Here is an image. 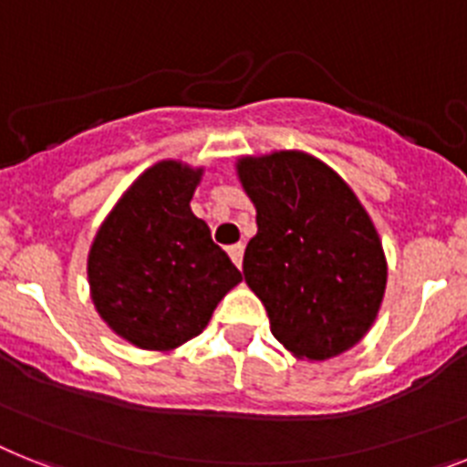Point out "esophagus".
Listing matches in <instances>:
<instances>
[{
  "label": "esophagus",
  "mask_w": 467,
  "mask_h": 467,
  "mask_svg": "<svg viewBox=\"0 0 467 467\" xmlns=\"http://www.w3.org/2000/svg\"><path fill=\"white\" fill-rule=\"evenodd\" d=\"M227 254H230V258H233V264L237 265V268H242V256H244V244H233L227 246Z\"/></svg>",
  "instance_id": "obj_1"
}]
</instances>
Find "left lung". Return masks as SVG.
Here are the masks:
<instances>
[{
	"label": "left lung",
	"instance_id": "left-lung-1",
	"mask_svg": "<svg viewBox=\"0 0 467 467\" xmlns=\"http://www.w3.org/2000/svg\"><path fill=\"white\" fill-rule=\"evenodd\" d=\"M237 175L258 225L242 268L270 332L296 358L344 354L385 296L387 261L370 215L330 166L304 151L246 156Z\"/></svg>",
	"mask_w": 467,
	"mask_h": 467
}]
</instances>
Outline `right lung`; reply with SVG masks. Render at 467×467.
I'll use <instances>...</instances> for the list:
<instances>
[{"mask_svg": "<svg viewBox=\"0 0 467 467\" xmlns=\"http://www.w3.org/2000/svg\"><path fill=\"white\" fill-rule=\"evenodd\" d=\"M202 168L161 161L101 223L88 258L92 301L116 335L171 351L209 325L218 301L242 280L190 202Z\"/></svg>", "mask_w": 467, "mask_h": 467, "instance_id": "right-lung-1", "label": "right lung"}]
</instances>
